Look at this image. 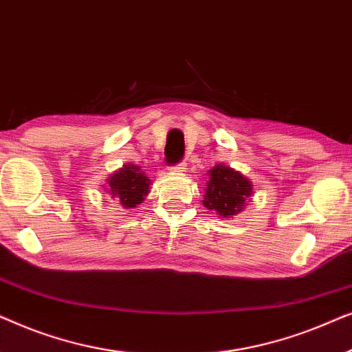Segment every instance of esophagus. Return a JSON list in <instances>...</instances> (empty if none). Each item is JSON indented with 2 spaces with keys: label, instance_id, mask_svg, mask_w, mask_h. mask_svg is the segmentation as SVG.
I'll list each match as a JSON object with an SVG mask.
<instances>
[{
  "label": "esophagus",
  "instance_id": "1",
  "mask_svg": "<svg viewBox=\"0 0 352 352\" xmlns=\"http://www.w3.org/2000/svg\"><path fill=\"white\" fill-rule=\"evenodd\" d=\"M173 171H175L176 175H184V173H186V163H179V165L173 166Z\"/></svg>",
  "mask_w": 352,
  "mask_h": 352
}]
</instances>
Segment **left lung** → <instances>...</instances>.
Masks as SVG:
<instances>
[{"instance_id": "obj_1", "label": "left lung", "mask_w": 352, "mask_h": 352, "mask_svg": "<svg viewBox=\"0 0 352 352\" xmlns=\"http://www.w3.org/2000/svg\"><path fill=\"white\" fill-rule=\"evenodd\" d=\"M204 206L221 218H230L243 211L247 200L253 197V184L247 176L234 168L218 163L208 171Z\"/></svg>"}]
</instances>
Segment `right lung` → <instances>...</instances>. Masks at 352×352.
Returning <instances> with one entry per match:
<instances>
[{
  "label": "right lung",
  "mask_w": 352,
  "mask_h": 352,
  "mask_svg": "<svg viewBox=\"0 0 352 352\" xmlns=\"http://www.w3.org/2000/svg\"><path fill=\"white\" fill-rule=\"evenodd\" d=\"M104 189H107L112 199H117L123 208H136L138 205L144 204L151 189V179L146 173L141 171V166L134 163H126L118 171H115L109 179L105 181Z\"/></svg>",
  "instance_id": "add662e5"
}]
</instances>
